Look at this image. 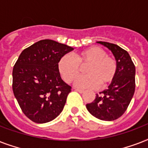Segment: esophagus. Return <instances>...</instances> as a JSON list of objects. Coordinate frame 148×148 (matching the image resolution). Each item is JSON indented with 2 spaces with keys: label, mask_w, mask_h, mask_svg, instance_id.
I'll return each instance as SVG.
<instances>
[{
  "label": "esophagus",
  "mask_w": 148,
  "mask_h": 148,
  "mask_svg": "<svg viewBox=\"0 0 148 148\" xmlns=\"http://www.w3.org/2000/svg\"><path fill=\"white\" fill-rule=\"evenodd\" d=\"M74 90H76V91H77V92L81 93V94H82V93L84 92V90H81V89H78V88H74Z\"/></svg>",
  "instance_id": "esophagus-1"
}]
</instances>
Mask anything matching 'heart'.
<instances>
[{
    "label": "heart",
    "mask_w": 148,
    "mask_h": 148,
    "mask_svg": "<svg viewBox=\"0 0 148 148\" xmlns=\"http://www.w3.org/2000/svg\"><path fill=\"white\" fill-rule=\"evenodd\" d=\"M88 64L84 68L85 74L74 80V85L80 88H96L100 84L103 88L114 79L117 71L116 60L107 55L104 50L99 47H90L72 57L64 54L58 61V71L66 82L75 78L81 66Z\"/></svg>",
    "instance_id": "b5f03b06"
}]
</instances>
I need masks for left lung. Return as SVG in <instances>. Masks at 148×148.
I'll return each mask as SVG.
<instances>
[{"mask_svg":"<svg viewBox=\"0 0 148 148\" xmlns=\"http://www.w3.org/2000/svg\"><path fill=\"white\" fill-rule=\"evenodd\" d=\"M112 52L117 64L116 76L108 89L86 104L89 112L102 121H114L125 111L135 90V66L127 51L114 44L97 41Z\"/></svg>","mask_w":148,"mask_h":148,"instance_id":"1","label":"left lung"}]
</instances>
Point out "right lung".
<instances>
[{
	"label": "right lung",
	"instance_id": "add662e5",
	"mask_svg": "<svg viewBox=\"0 0 148 148\" xmlns=\"http://www.w3.org/2000/svg\"><path fill=\"white\" fill-rule=\"evenodd\" d=\"M74 48L53 40L24 49L13 68V91L22 111L38 124L51 121L64 109L71 87L63 81L58 64Z\"/></svg>",
	"mask_w": 148,
	"mask_h": 148
}]
</instances>
